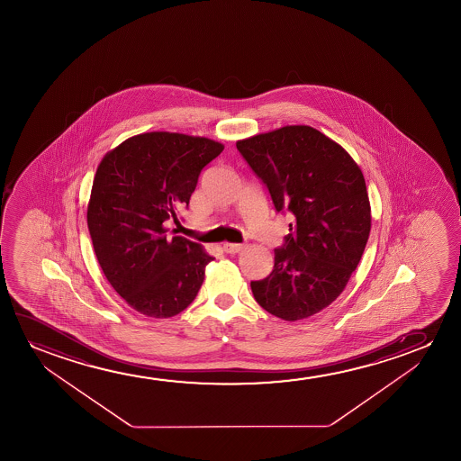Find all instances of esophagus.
<instances>
[{
	"label": "esophagus",
	"mask_w": 461,
	"mask_h": 461,
	"mask_svg": "<svg viewBox=\"0 0 461 461\" xmlns=\"http://www.w3.org/2000/svg\"><path fill=\"white\" fill-rule=\"evenodd\" d=\"M242 249H244L242 244H230V242L223 244V250L227 253H240Z\"/></svg>",
	"instance_id": "1"
}]
</instances>
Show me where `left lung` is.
I'll list each match as a JSON object with an SVG mask.
<instances>
[{
  "label": "left lung",
  "mask_w": 461,
  "mask_h": 461,
  "mask_svg": "<svg viewBox=\"0 0 461 461\" xmlns=\"http://www.w3.org/2000/svg\"><path fill=\"white\" fill-rule=\"evenodd\" d=\"M277 212L293 215L274 269L250 282L271 315L297 321L334 303L359 265L372 227L366 179L334 140L286 126L236 143Z\"/></svg>",
  "instance_id": "obj_1"
}]
</instances>
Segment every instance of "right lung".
Instances as JSON below:
<instances>
[{"label":"right lung","mask_w":461,"mask_h":461,"mask_svg":"<svg viewBox=\"0 0 461 461\" xmlns=\"http://www.w3.org/2000/svg\"><path fill=\"white\" fill-rule=\"evenodd\" d=\"M223 151L214 140L140 133L102 158L88 204L95 257L132 309L170 318L194 303L212 257L194 240L167 234L189 206L203 168Z\"/></svg>","instance_id":"add662e5"}]
</instances>
